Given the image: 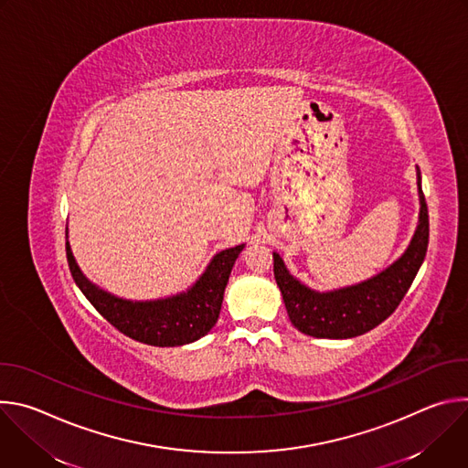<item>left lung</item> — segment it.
Listing matches in <instances>:
<instances>
[{
    "mask_svg": "<svg viewBox=\"0 0 468 468\" xmlns=\"http://www.w3.org/2000/svg\"><path fill=\"white\" fill-rule=\"evenodd\" d=\"M419 176L420 218L408 251L376 278L333 292H316L294 280L278 253L274 278L296 329L316 339H350L363 335L388 318L408 294L428 251L430 218Z\"/></svg>",
    "mask_w": 468,
    "mask_h": 468,
    "instance_id": "1",
    "label": "left lung"
}]
</instances>
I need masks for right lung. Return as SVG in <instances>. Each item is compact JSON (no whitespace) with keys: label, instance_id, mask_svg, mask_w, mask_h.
Listing matches in <instances>:
<instances>
[{"label":"right lung","instance_id":"add662e5","mask_svg":"<svg viewBox=\"0 0 468 468\" xmlns=\"http://www.w3.org/2000/svg\"><path fill=\"white\" fill-rule=\"evenodd\" d=\"M242 248L244 244L217 253L190 291L157 302H127L94 287L81 274L69 242L66 259L85 298L120 333L152 346H181L204 337L217 324L231 269Z\"/></svg>","mask_w":468,"mask_h":468}]
</instances>
